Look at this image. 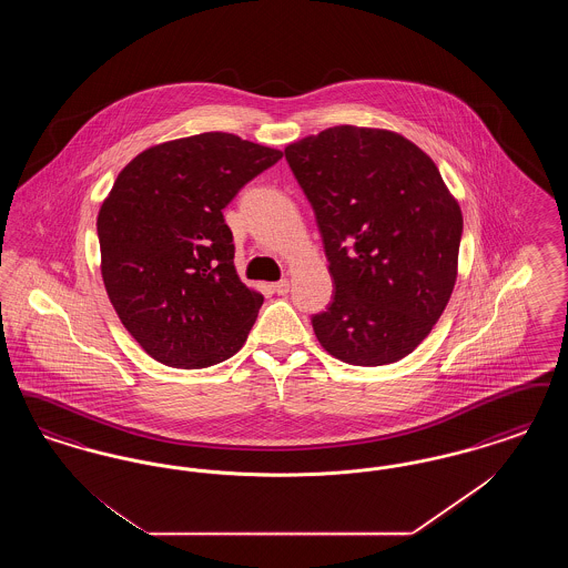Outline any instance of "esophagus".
Masks as SVG:
<instances>
[{
	"instance_id": "obj_1",
	"label": "esophagus",
	"mask_w": 568,
	"mask_h": 568,
	"mask_svg": "<svg viewBox=\"0 0 568 568\" xmlns=\"http://www.w3.org/2000/svg\"><path fill=\"white\" fill-rule=\"evenodd\" d=\"M272 290H274V294H278V296H285V294L290 292V281H287V278H281V281L272 283Z\"/></svg>"
}]
</instances>
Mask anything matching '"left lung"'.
Instances as JSON below:
<instances>
[{
    "label": "left lung",
    "instance_id": "8db88e82",
    "mask_svg": "<svg viewBox=\"0 0 568 568\" xmlns=\"http://www.w3.org/2000/svg\"><path fill=\"white\" fill-rule=\"evenodd\" d=\"M322 232L334 296L313 329L353 366L403 359L443 315L458 276L462 211L405 135L336 125L285 149Z\"/></svg>",
    "mask_w": 568,
    "mask_h": 568
}]
</instances>
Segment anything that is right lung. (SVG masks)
<instances>
[{
    "label": "right lung",
    "mask_w": 568,
    "mask_h": 568,
    "mask_svg": "<svg viewBox=\"0 0 568 568\" xmlns=\"http://www.w3.org/2000/svg\"><path fill=\"white\" fill-rule=\"evenodd\" d=\"M281 158L206 132L155 144L119 172L98 215L102 278L153 359L206 368L243 347L264 296L236 274L223 209Z\"/></svg>",
    "instance_id": "1"
}]
</instances>
